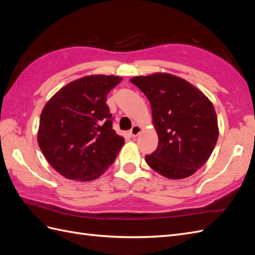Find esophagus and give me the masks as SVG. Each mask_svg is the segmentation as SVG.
I'll return each instance as SVG.
<instances>
[{"label": "esophagus", "mask_w": 255, "mask_h": 255, "mask_svg": "<svg viewBox=\"0 0 255 255\" xmlns=\"http://www.w3.org/2000/svg\"><path fill=\"white\" fill-rule=\"evenodd\" d=\"M140 132H141V128H140L139 126L135 125L132 128H130V130H129V135L132 136V137H136V136H138V135L140 134Z\"/></svg>", "instance_id": "34e87169"}]
</instances>
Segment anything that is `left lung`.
Segmentation results:
<instances>
[{
	"instance_id": "left-lung-1",
	"label": "left lung",
	"mask_w": 255,
	"mask_h": 255,
	"mask_svg": "<svg viewBox=\"0 0 255 255\" xmlns=\"http://www.w3.org/2000/svg\"><path fill=\"white\" fill-rule=\"evenodd\" d=\"M148 98L158 136L148 165L171 180L185 179L201 168L218 140L213 103L201 90L179 76L153 73L129 80Z\"/></svg>"
}]
</instances>
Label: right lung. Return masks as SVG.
I'll use <instances>...</instances> for the list:
<instances>
[{
	"instance_id": "1",
	"label": "right lung",
	"mask_w": 255,
	"mask_h": 255,
	"mask_svg": "<svg viewBox=\"0 0 255 255\" xmlns=\"http://www.w3.org/2000/svg\"><path fill=\"white\" fill-rule=\"evenodd\" d=\"M122 81L88 75L67 84L44 105L37 140L49 164L66 179L91 181L117 157L125 138L113 129L109 92Z\"/></svg>"
}]
</instances>
